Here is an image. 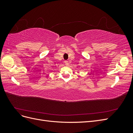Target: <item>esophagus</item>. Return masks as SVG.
Masks as SVG:
<instances>
[{
  "label": "esophagus",
  "mask_w": 133,
  "mask_h": 133,
  "mask_svg": "<svg viewBox=\"0 0 133 133\" xmlns=\"http://www.w3.org/2000/svg\"><path fill=\"white\" fill-rule=\"evenodd\" d=\"M64 63H65V64L66 65H69V63H68V62L66 61V60H65V61L64 62Z\"/></svg>",
  "instance_id": "1"
}]
</instances>
